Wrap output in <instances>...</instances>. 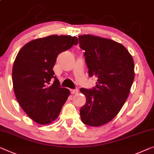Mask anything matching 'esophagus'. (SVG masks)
Here are the masks:
<instances>
[{
  "label": "esophagus",
  "instance_id": "obj_1",
  "mask_svg": "<svg viewBox=\"0 0 154 154\" xmlns=\"http://www.w3.org/2000/svg\"><path fill=\"white\" fill-rule=\"evenodd\" d=\"M78 92H79V90L77 88L76 89H71L70 90V93L72 94H77Z\"/></svg>",
  "mask_w": 154,
  "mask_h": 154
}]
</instances>
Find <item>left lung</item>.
I'll list each match as a JSON object with an SVG mask.
<instances>
[{"label": "left lung", "mask_w": 154, "mask_h": 154, "mask_svg": "<svg viewBox=\"0 0 154 154\" xmlns=\"http://www.w3.org/2000/svg\"><path fill=\"white\" fill-rule=\"evenodd\" d=\"M89 77L97 78L93 89L82 88L86 102L80 109L85 125L99 127L113 120L128 98L134 79L132 56L121 43L90 34L79 36Z\"/></svg>", "instance_id": "obj_1"}]
</instances>
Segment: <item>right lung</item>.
<instances>
[{"instance_id":"add662e5","label":"right lung","mask_w":154,"mask_h":154,"mask_svg":"<svg viewBox=\"0 0 154 154\" xmlns=\"http://www.w3.org/2000/svg\"><path fill=\"white\" fill-rule=\"evenodd\" d=\"M77 43L75 36L50 35L29 41L18 52L12 68L14 91L20 106L36 123L48 125L56 120L70 95L52 68L57 56Z\"/></svg>"}]
</instances>
